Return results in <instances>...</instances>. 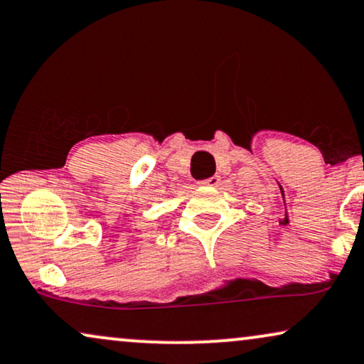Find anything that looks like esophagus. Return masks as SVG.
I'll list each match as a JSON object with an SVG mask.
<instances>
[{
    "label": "esophagus",
    "instance_id": "obj_1",
    "mask_svg": "<svg viewBox=\"0 0 364 364\" xmlns=\"http://www.w3.org/2000/svg\"><path fill=\"white\" fill-rule=\"evenodd\" d=\"M198 185H201V186H218V185H220V176H211L208 179H203V181H198Z\"/></svg>",
    "mask_w": 364,
    "mask_h": 364
}]
</instances>
